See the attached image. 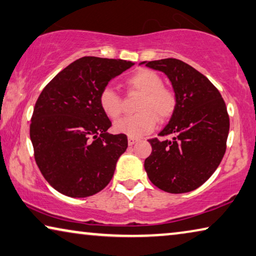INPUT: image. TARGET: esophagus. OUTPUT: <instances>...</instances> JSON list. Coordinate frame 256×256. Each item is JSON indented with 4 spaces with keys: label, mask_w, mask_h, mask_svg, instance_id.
<instances>
[{
    "label": "esophagus",
    "mask_w": 256,
    "mask_h": 256,
    "mask_svg": "<svg viewBox=\"0 0 256 256\" xmlns=\"http://www.w3.org/2000/svg\"><path fill=\"white\" fill-rule=\"evenodd\" d=\"M137 142H138V138H135V137H128V144L130 145V146L135 143H137Z\"/></svg>",
    "instance_id": "obj_1"
}]
</instances>
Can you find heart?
<instances>
[{
  "instance_id": "heart-1",
  "label": "heart",
  "mask_w": 256,
  "mask_h": 256,
  "mask_svg": "<svg viewBox=\"0 0 256 256\" xmlns=\"http://www.w3.org/2000/svg\"><path fill=\"white\" fill-rule=\"evenodd\" d=\"M132 92L140 95L137 111L132 116H126L114 124V130L129 137H140L151 132L156 120L164 121L170 118L176 108L174 92L164 87V81L158 73L148 68H140L126 80ZM100 105L110 119H116L122 112L120 97L114 90L105 88L100 95Z\"/></svg>"
}]
</instances>
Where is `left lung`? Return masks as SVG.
Segmentation results:
<instances>
[{"mask_svg": "<svg viewBox=\"0 0 256 256\" xmlns=\"http://www.w3.org/2000/svg\"><path fill=\"white\" fill-rule=\"evenodd\" d=\"M160 70L172 82L176 108L152 146L144 168L151 182L169 194H186L202 186L218 167L226 148L229 116L214 84L182 60L175 58L142 62Z\"/></svg>", "mask_w": 256, "mask_h": 256, "instance_id": "obj_1", "label": "left lung"}]
</instances>
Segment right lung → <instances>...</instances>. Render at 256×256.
<instances>
[{
	"label": "right lung",
	"instance_id": "right-lung-1",
	"mask_svg": "<svg viewBox=\"0 0 256 256\" xmlns=\"http://www.w3.org/2000/svg\"><path fill=\"white\" fill-rule=\"evenodd\" d=\"M132 62L82 57L51 80L34 106L30 136L43 178L54 190L84 198L108 186L127 136L112 135V124L100 105L108 82Z\"/></svg>",
	"mask_w": 256,
	"mask_h": 256
}]
</instances>
